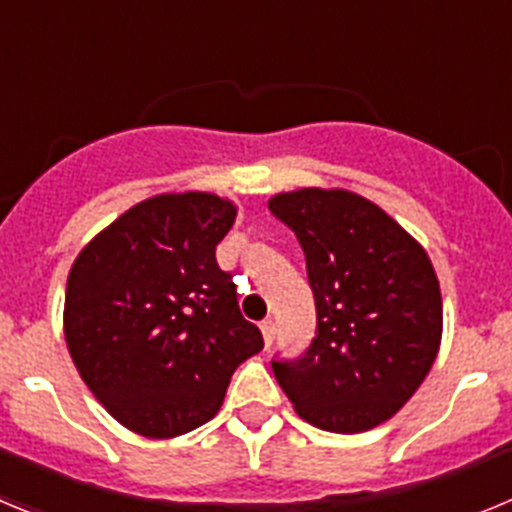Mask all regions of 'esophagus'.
<instances>
[{
	"label": "esophagus",
	"instance_id": "obj_1",
	"mask_svg": "<svg viewBox=\"0 0 512 512\" xmlns=\"http://www.w3.org/2000/svg\"><path fill=\"white\" fill-rule=\"evenodd\" d=\"M274 333H277V325H274V320L266 318L264 323H261V336H264V346L269 348L271 341H274Z\"/></svg>",
	"mask_w": 512,
	"mask_h": 512
}]
</instances>
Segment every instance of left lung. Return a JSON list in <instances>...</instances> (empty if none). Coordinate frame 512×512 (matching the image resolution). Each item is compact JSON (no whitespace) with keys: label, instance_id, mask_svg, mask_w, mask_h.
Listing matches in <instances>:
<instances>
[{"label":"left lung","instance_id":"left-lung-1","mask_svg":"<svg viewBox=\"0 0 512 512\" xmlns=\"http://www.w3.org/2000/svg\"><path fill=\"white\" fill-rule=\"evenodd\" d=\"M297 235L318 328L292 361H271L297 415L330 433L390 420L431 372L443 305L428 253L382 207L346 189L269 200Z\"/></svg>","mask_w":512,"mask_h":512}]
</instances>
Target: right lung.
I'll return each instance as SVG.
<instances>
[{
  "label": "right lung",
  "instance_id": "add662e5",
  "mask_svg": "<svg viewBox=\"0 0 512 512\" xmlns=\"http://www.w3.org/2000/svg\"><path fill=\"white\" fill-rule=\"evenodd\" d=\"M235 220L217 194H158L81 248L63 333L107 413L146 438H174L223 405L238 364L264 348L215 246Z\"/></svg>",
  "mask_w": 512,
  "mask_h": 512
}]
</instances>
